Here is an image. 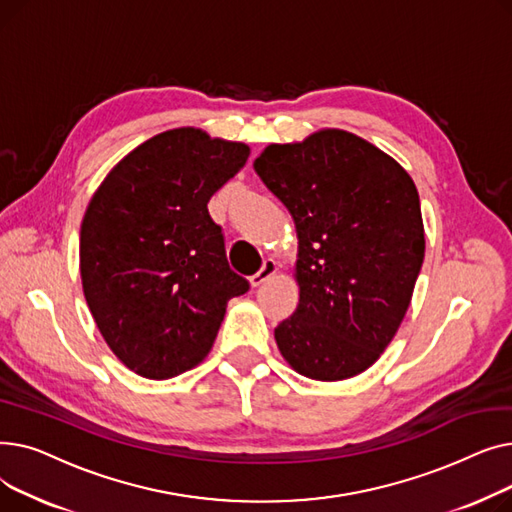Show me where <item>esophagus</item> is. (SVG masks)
I'll return each mask as SVG.
<instances>
[{
    "label": "esophagus",
    "instance_id": "esophagus-1",
    "mask_svg": "<svg viewBox=\"0 0 512 512\" xmlns=\"http://www.w3.org/2000/svg\"><path fill=\"white\" fill-rule=\"evenodd\" d=\"M276 272H278V263L274 259H265L263 265H261V270L255 276H251V286L253 288L261 286L263 282H267L272 276H276Z\"/></svg>",
    "mask_w": 512,
    "mask_h": 512
}]
</instances>
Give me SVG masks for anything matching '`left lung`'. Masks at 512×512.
Segmentation results:
<instances>
[{
  "label": "left lung",
  "mask_w": 512,
  "mask_h": 512,
  "mask_svg": "<svg viewBox=\"0 0 512 512\" xmlns=\"http://www.w3.org/2000/svg\"><path fill=\"white\" fill-rule=\"evenodd\" d=\"M253 166L299 236V305L274 330L280 353L305 378H353L386 351L421 272L415 182L390 155L338 128L265 147Z\"/></svg>",
  "instance_id": "1"
}]
</instances>
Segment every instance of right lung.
Here are the masks:
<instances>
[{
  "instance_id": "right-lung-1",
  "label": "right lung",
  "mask_w": 512,
  "mask_h": 512,
  "mask_svg": "<svg viewBox=\"0 0 512 512\" xmlns=\"http://www.w3.org/2000/svg\"><path fill=\"white\" fill-rule=\"evenodd\" d=\"M249 147L174 128L130 151L95 191L80 226V278L114 355L149 380L199 365L226 305L249 290L226 259L207 203Z\"/></svg>"
}]
</instances>
